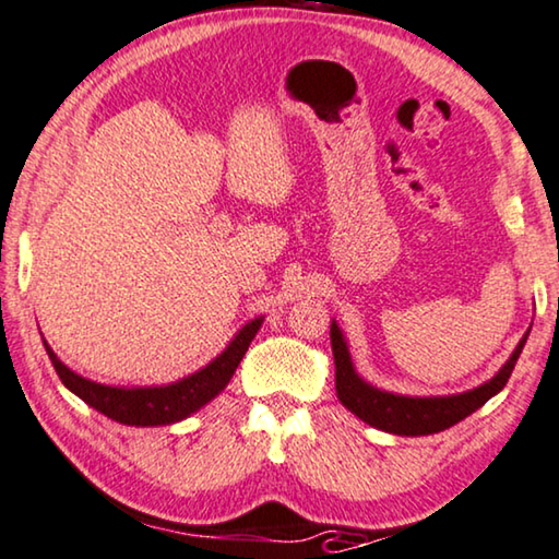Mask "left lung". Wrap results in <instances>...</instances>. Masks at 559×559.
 <instances>
[{
	"instance_id": "1",
	"label": "left lung",
	"mask_w": 559,
	"mask_h": 559,
	"mask_svg": "<svg viewBox=\"0 0 559 559\" xmlns=\"http://www.w3.org/2000/svg\"><path fill=\"white\" fill-rule=\"evenodd\" d=\"M532 329V326H530ZM530 331L520 338L510 359L504 361L492 379L485 384L462 394L449 396H404L391 394V391L377 389L369 381L359 377L352 361L344 331L338 329L336 321H331V348L333 364H336V396L348 412L359 416L369 427L399 437H427L444 431L454 424H460L466 416L474 414L479 406H485L489 399L504 389L507 379L512 377L514 364H518L524 344H527Z\"/></svg>"
}]
</instances>
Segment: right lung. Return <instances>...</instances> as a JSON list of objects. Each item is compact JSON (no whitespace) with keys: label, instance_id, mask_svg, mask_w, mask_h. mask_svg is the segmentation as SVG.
I'll return each instance as SVG.
<instances>
[{"label":"right lung","instance_id":"add662e5","mask_svg":"<svg viewBox=\"0 0 559 559\" xmlns=\"http://www.w3.org/2000/svg\"><path fill=\"white\" fill-rule=\"evenodd\" d=\"M261 323L263 316L248 321L211 364H205L195 373H188V377L173 381V384L160 386L97 384V381H90L80 377V373H74L70 366H64L57 359V354L49 348L47 341L45 348L57 377L62 379V384L74 396H80L82 402L93 406V409L105 414L107 419L128 424V427H165V424L188 419L190 414L203 409L207 402H213L228 386V381L236 373L238 364L246 356Z\"/></svg>","mask_w":559,"mask_h":559}]
</instances>
